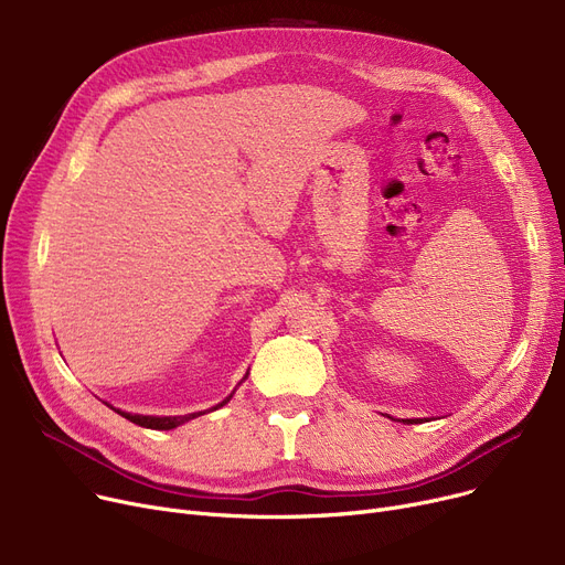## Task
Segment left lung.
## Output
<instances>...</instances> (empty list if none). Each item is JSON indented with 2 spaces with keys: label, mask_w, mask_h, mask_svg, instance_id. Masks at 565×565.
Listing matches in <instances>:
<instances>
[{
  "label": "left lung",
  "mask_w": 565,
  "mask_h": 565,
  "mask_svg": "<svg viewBox=\"0 0 565 565\" xmlns=\"http://www.w3.org/2000/svg\"><path fill=\"white\" fill-rule=\"evenodd\" d=\"M405 424H422V419H405Z\"/></svg>",
  "instance_id": "left-lung-1"
}]
</instances>
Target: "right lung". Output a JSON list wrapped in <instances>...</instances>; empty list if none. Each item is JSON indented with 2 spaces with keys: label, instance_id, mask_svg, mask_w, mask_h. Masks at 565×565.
<instances>
[{
  "label": "right lung",
  "instance_id": "right-lung-1",
  "mask_svg": "<svg viewBox=\"0 0 565 565\" xmlns=\"http://www.w3.org/2000/svg\"><path fill=\"white\" fill-rule=\"evenodd\" d=\"M245 377H247V375H245ZM231 396H233V394H231ZM231 396H228V398H224V401H222L220 405H215L213 409H217V407L226 405V403L231 401ZM111 409L121 414V417H126L128 422H132V424H137V426H141V428H151V430H171V428L181 426V424H185V422H190V419L201 417V412L183 414V417H143V414H130V412H121V409H116V407H111ZM203 414H205V412H203Z\"/></svg>",
  "mask_w": 565,
  "mask_h": 565
}]
</instances>
